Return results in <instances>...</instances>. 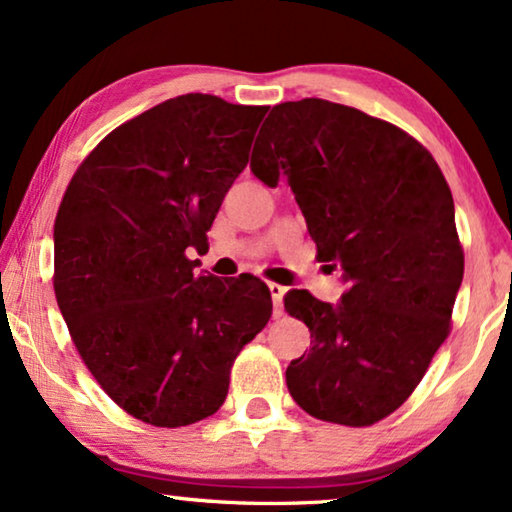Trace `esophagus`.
Returning a JSON list of instances; mask_svg holds the SVG:
<instances>
[{"instance_id":"obj_1","label":"esophagus","mask_w":512,"mask_h":512,"mask_svg":"<svg viewBox=\"0 0 512 512\" xmlns=\"http://www.w3.org/2000/svg\"><path fill=\"white\" fill-rule=\"evenodd\" d=\"M268 289H270V296H272V305H275V317H279V314H282V298L286 293V286L270 282Z\"/></svg>"}]
</instances>
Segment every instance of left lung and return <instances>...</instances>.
I'll list each match as a JSON object with an SVG mask.
<instances>
[{
	"instance_id": "8db88e82",
	"label": "left lung",
	"mask_w": 512,
	"mask_h": 512,
	"mask_svg": "<svg viewBox=\"0 0 512 512\" xmlns=\"http://www.w3.org/2000/svg\"><path fill=\"white\" fill-rule=\"evenodd\" d=\"M263 125L251 172L286 177L319 261L347 282L335 305L284 296L312 335L286 387L312 417L370 426L408 401L450 333L464 279L450 186L417 139L345 104L284 102Z\"/></svg>"
}]
</instances>
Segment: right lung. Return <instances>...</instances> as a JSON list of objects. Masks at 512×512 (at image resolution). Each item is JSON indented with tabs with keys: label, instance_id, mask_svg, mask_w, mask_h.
<instances>
[{
	"label": "right lung",
	"instance_id": "add662e5",
	"mask_svg": "<svg viewBox=\"0 0 512 512\" xmlns=\"http://www.w3.org/2000/svg\"><path fill=\"white\" fill-rule=\"evenodd\" d=\"M268 107L188 93L109 132L69 181L55 216V298L111 401L177 429L226 401L240 349L272 314L244 272L198 275L228 188Z\"/></svg>",
	"mask_w": 512,
	"mask_h": 512
}]
</instances>
